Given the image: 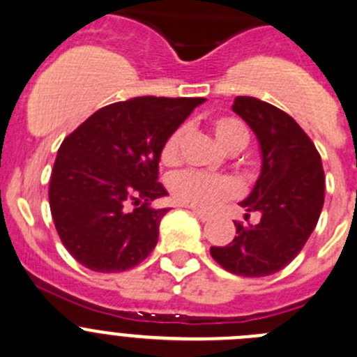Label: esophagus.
Here are the masks:
<instances>
[{
  "mask_svg": "<svg viewBox=\"0 0 357 357\" xmlns=\"http://www.w3.org/2000/svg\"><path fill=\"white\" fill-rule=\"evenodd\" d=\"M192 213L195 214L200 221H207L211 218V214L206 213V211H202V209H192Z\"/></svg>",
  "mask_w": 357,
  "mask_h": 357,
  "instance_id": "1",
  "label": "esophagus"
}]
</instances>
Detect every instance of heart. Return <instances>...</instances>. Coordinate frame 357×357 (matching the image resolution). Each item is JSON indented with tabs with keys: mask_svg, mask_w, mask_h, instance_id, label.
I'll use <instances>...</instances> for the list:
<instances>
[{
	"mask_svg": "<svg viewBox=\"0 0 357 357\" xmlns=\"http://www.w3.org/2000/svg\"><path fill=\"white\" fill-rule=\"evenodd\" d=\"M213 130L221 146L227 150H242L248 144V130L244 123L231 116H220L213 120ZM183 139V129H176L165 139L160 158L164 164H174L179 157V144ZM169 190L178 202L186 206L211 209L221 200L237 195L238 185L230 176L207 174L200 171H181L169 178Z\"/></svg>",
	"mask_w": 357,
	"mask_h": 357,
	"instance_id": "1",
	"label": "heart"
}]
</instances>
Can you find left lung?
I'll return each instance as SVG.
<instances>
[{
  "instance_id": "1",
  "label": "left lung",
  "mask_w": 357,
  "mask_h": 357,
  "mask_svg": "<svg viewBox=\"0 0 357 357\" xmlns=\"http://www.w3.org/2000/svg\"><path fill=\"white\" fill-rule=\"evenodd\" d=\"M235 113L251 127L261 150V172L241 206L245 220L234 221L237 234L227 245H213L211 256L225 271L242 278H265L282 271L305 245L324 204L321 155L302 127L282 109L256 98H235Z\"/></svg>"
}]
</instances>
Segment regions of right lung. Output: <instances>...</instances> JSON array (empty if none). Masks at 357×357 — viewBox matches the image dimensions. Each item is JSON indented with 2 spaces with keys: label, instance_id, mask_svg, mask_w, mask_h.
<instances>
[{
  "label": "right lung",
  "instance_id": "obj_1",
  "mask_svg": "<svg viewBox=\"0 0 357 357\" xmlns=\"http://www.w3.org/2000/svg\"><path fill=\"white\" fill-rule=\"evenodd\" d=\"M204 98H134L98 109L59 148L50 176L52 218L69 255L94 272L139 265L157 245L167 195L158 183L165 139Z\"/></svg>",
  "mask_w": 357,
  "mask_h": 357
}]
</instances>
